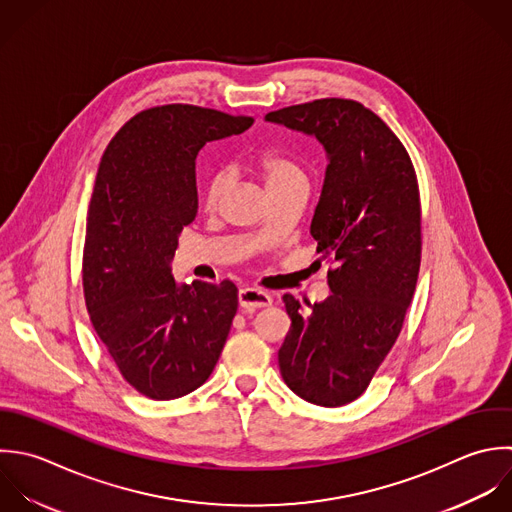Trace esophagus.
Listing matches in <instances>:
<instances>
[{
	"instance_id": "1",
	"label": "esophagus",
	"mask_w": 512,
	"mask_h": 512,
	"mask_svg": "<svg viewBox=\"0 0 512 512\" xmlns=\"http://www.w3.org/2000/svg\"><path fill=\"white\" fill-rule=\"evenodd\" d=\"M271 295L261 291V289H255V287H245L239 291V305L243 309H249V311H255V309H261V307H269L271 305Z\"/></svg>"
}]
</instances>
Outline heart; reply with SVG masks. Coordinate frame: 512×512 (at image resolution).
Listing matches in <instances>:
<instances>
[{
    "instance_id": "heart-1",
    "label": "heart",
    "mask_w": 512,
    "mask_h": 512,
    "mask_svg": "<svg viewBox=\"0 0 512 512\" xmlns=\"http://www.w3.org/2000/svg\"><path fill=\"white\" fill-rule=\"evenodd\" d=\"M255 171L263 179L267 191H271L275 187H281L285 183H291V181L305 179V173H303L301 165L295 159H291L287 155H279V153H263V155H259L255 159ZM227 183H229V177L223 171L215 173L209 179V183L205 187V193H203V203H205L207 209L217 207L219 199L223 197V193L227 189Z\"/></svg>"
}]
</instances>
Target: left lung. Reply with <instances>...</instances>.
Instances as JSON below:
<instances>
[{
	"instance_id": "1",
	"label": "left lung",
	"mask_w": 512,
	"mask_h": 512,
	"mask_svg": "<svg viewBox=\"0 0 512 512\" xmlns=\"http://www.w3.org/2000/svg\"><path fill=\"white\" fill-rule=\"evenodd\" d=\"M265 121L313 135L327 171L311 221L331 295L301 305L283 295L291 329L279 349L287 387L319 407L365 393L395 345L421 265V201L411 157L365 105L317 99L283 107Z\"/></svg>"
}]
</instances>
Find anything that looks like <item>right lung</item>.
I'll return each mask as SVG.
<instances>
[{"label":"right lung","mask_w":512,"mask_h":512,"mask_svg":"<svg viewBox=\"0 0 512 512\" xmlns=\"http://www.w3.org/2000/svg\"><path fill=\"white\" fill-rule=\"evenodd\" d=\"M251 125L247 115L161 105L131 117L101 157L83 247L85 305L123 379L149 399L201 387L227 341L237 287L179 285L171 261L197 215L199 149Z\"/></svg>","instance_id":"obj_1"}]
</instances>
